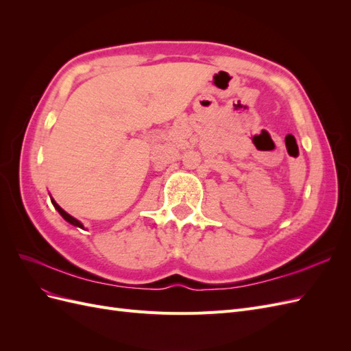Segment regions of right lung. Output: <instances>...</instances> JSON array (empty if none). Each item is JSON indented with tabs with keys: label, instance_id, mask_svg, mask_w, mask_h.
I'll list each match as a JSON object with an SVG mask.
<instances>
[{
	"label": "right lung",
	"instance_id": "obj_1",
	"mask_svg": "<svg viewBox=\"0 0 351 351\" xmlns=\"http://www.w3.org/2000/svg\"><path fill=\"white\" fill-rule=\"evenodd\" d=\"M51 202H52V205H54V208L60 212V215L62 217V218H64L67 222H70V224H73V226H76V227H79V228H83V224H82V222L79 221V219H76V218H73L70 214H67V212L64 210V209H62L58 204H57V202L54 200V199H52L51 197Z\"/></svg>",
	"mask_w": 351,
	"mask_h": 351
}]
</instances>
